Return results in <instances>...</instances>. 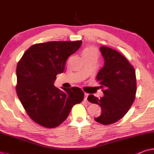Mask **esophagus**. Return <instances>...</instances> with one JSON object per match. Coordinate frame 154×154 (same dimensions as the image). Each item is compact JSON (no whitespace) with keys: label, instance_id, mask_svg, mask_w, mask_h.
Segmentation results:
<instances>
[{"label":"esophagus","instance_id":"esophagus-1","mask_svg":"<svg viewBox=\"0 0 154 154\" xmlns=\"http://www.w3.org/2000/svg\"><path fill=\"white\" fill-rule=\"evenodd\" d=\"M88 97V94L87 93H85V98H84V100L87 101V98Z\"/></svg>","mask_w":154,"mask_h":154}]
</instances>
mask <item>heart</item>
I'll list each match as a JSON object with an SVG mask.
<instances>
[{"instance_id":"obj_1","label":"heart","mask_w":154,"mask_h":154,"mask_svg":"<svg viewBox=\"0 0 154 154\" xmlns=\"http://www.w3.org/2000/svg\"><path fill=\"white\" fill-rule=\"evenodd\" d=\"M92 53H94V54H97V51L96 49L93 47H89L85 49V51H83V54H92Z\"/></svg>"}]
</instances>
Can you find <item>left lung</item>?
Here are the masks:
<instances>
[{
    "instance_id": "8db88e82",
    "label": "left lung",
    "mask_w": 154,
    "mask_h": 154,
    "mask_svg": "<svg viewBox=\"0 0 154 154\" xmlns=\"http://www.w3.org/2000/svg\"><path fill=\"white\" fill-rule=\"evenodd\" d=\"M100 50L104 64L97 80L101 88H105L104 97L98 99L91 94L88 100L100 106L102 112L94 120L106 125L117 122L128 112L135 100L137 85L135 69L122 54L105 46Z\"/></svg>"
}]
</instances>
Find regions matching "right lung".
<instances>
[{
  "label": "right lung",
  "instance_id": "obj_1",
  "mask_svg": "<svg viewBox=\"0 0 154 154\" xmlns=\"http://www.w3.org/2000/svg\"><path fill=\"white\" fill-rule=\"evenodd\" d=\"M82 41L49 42L31 45L17 66L16 91L23 108L34 122L46 128L62 123L74 104L84 99L78 87L60 91L54 85L64 70L66 60Z\"/></svg>",
  "mask_w": 154,
  "mask_h": 154
}]
</instances>
